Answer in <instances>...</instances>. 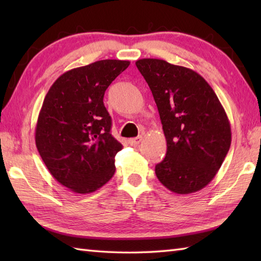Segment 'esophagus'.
Instances as JSON below:
<instances>
[{"label": "esophagus", "instance_id": "esophagus-1", "mask_svg": "<svg viewBox=\"0 0 261 261\" xmlns=\"http://www.w3.org/2000/svg\"><path fill=\"white\" fill-rule=\"evenodd\" d=\"M142 140V137H137V138H132V139L129 140V143L132 147H137Z\"/></svg>", "mask_w": 261, "mask_h": 261}]
</instances>
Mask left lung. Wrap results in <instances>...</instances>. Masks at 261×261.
<instances>
[{
	"label": "left lung",
	"instance_id": "obj_1",
	"mask_svg": "<svg viewBox=\"0 0 261 261\" xmlns=\"http://www.w3.org/2000/svg\"><path fill=\"white\" fill-rule=\"evenodd\" d=\"M157 104L167 152L156 176L176 194H191L214 178L231 145L225 111L207 82L163 59L136 62Z\"/></svg>",
	"mask_w": 261,
	"mask_h": 261
}]
</instances>
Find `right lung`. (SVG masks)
Returning <instances> with one entry per match:
<instances>
[{
	"label": "right lung",
	"mask_w": 261,
	"mask_h": 261,
	"mask_svg": "<svg viewBox=\"0 0 261 261\" xmlns=\"http://www.w3.org/2000/svg\"><path fill=\"white\" fill-rule=\"evenodd\" d=\"M127 60L105 59L66 71L49 88L36 126V146L60 184L79 194L95 192L112 178L122 145L111 135L104 107L107 88Z\"/></svg>",
	"instance_id": "obj_1"
}]
</instances>
